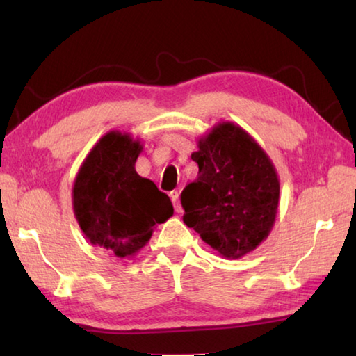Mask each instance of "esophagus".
Masks as SVG:
<instances>
[{
  "label": "esophagus",
  "mask_w": 356,
  "mask_h": 356,
  "mask_svg": "<svg viewBox=\"0 0 356 356\" xmlns=\"http://www.w3.org/2000/svg\"><path fill=\"white\" fill-rule=\"evenodd\" d=\"M170 197H171V201H172L174 210H176L177 213L182 212V206H180V202H179V193L177 191H171L170 193Z\"/></svg>",
  "instance_id": "esophagus-1"
}]
</instances>
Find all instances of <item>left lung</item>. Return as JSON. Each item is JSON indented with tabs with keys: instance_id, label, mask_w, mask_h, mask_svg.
Instances as JSON below:
<instances>
[{
	"instance_id": "8db88e82",
	"label": "left lung",
	"mask_w": 356,
	"mask_h": 356,
	"mask_svg": "<svg viewBox=\"0 0 356 356\" xmlns=\"http://www.w3.org/2000/svg\"><path fill=\"white\" fill-rule=\"evenodd\" d=\"M200 172L182 191L184 222L226 259L254 251L275 225L280 179L267 152L234 122H218L191 154Z\"/></svg>"
}]
</instances>
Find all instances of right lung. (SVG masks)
I'll list each match as a JSON object with an SVG mask.
<instances>
[{"label":"right lung","mask_w":356,"mask_h":356,"mask_svg":"<svg viewBox=\"0 0 356 356\" xmlns=\"http://www.w3.org/2000/svg\"><path fill=\"white\" fill-rule=\"evenodd\" d=\"M141 141L111 130L95 143L78 170L72 206L89 242L116 257H131L146 246L155 225L174 213L171 200L135 170Z\"/></svg>","instance_id":"obj_1"}]
</instances>
